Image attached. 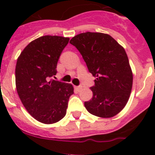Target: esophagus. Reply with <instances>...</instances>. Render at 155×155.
Masks as SVG:
<instances>
[{"mask_svg":"<svg viewBox=\"0 0 155 155\" xmlns=\"http://www.w3.org/2000/svg\"><path fill=\"white\" fill-rule=\"evenodd\" d=\"M74 88L77 90V91H80L82 89V86H74Z\"/></svg>","mask_w":155,"mask_h":155,"instance_id":"esophagus-1","label":"esophagus"}]
</instances>
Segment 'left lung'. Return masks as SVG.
Here are the masks:
<instances>
[{
    "mask_svg": "<svg viewBox=\"0 0 155 155\" xmlns=\"http://www.w3.org/2000/svg\"><path fill=\"white\" fill-rule=\"evenodd\" d=\"M70 43L78 49L90 73L96 78L91 87L93 97L84 102L91 114L111 118L128 102L133 85V73L124 48L113 37L101 32L75 35Z\"/></svg>",
    "mask_w": 155,
    "mask_h": 155,
    "instance_id": "obj_1",
    "label": "left lung"
}]
</instances>
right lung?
Wrapping results in <instances>:
<instances>
[{
  "label": "right lung",
  "instance_id": "1",
  "mask_svg": "<svg viewBox=\"0 0 155 155\" xmlns=\"http://www.w3.org/2000/svg\"><path fill=\"white\" fill-rule=\"evenodd\" d=\"M69 38L44 35L31 41L17 60L15 84L23 105L33 118L45 124L65 116L72 84L53 80L57 65Z\"/></svg>",
  "mask_w": 155,
  "mask_h": 155
}]
</instances>
